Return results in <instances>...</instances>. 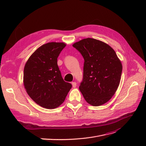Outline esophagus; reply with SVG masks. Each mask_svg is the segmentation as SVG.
Wrapping results in <instances>:
<instances>
[{"label":"esophagus","mask_w":146,"mask_h":146,"mask_svg":"<svg viewBox=\"0 0 146 146\" xmlns=\"http://www.w3.org/2000/svg\"><path fill=\"white\" fill-rule=\"evenodd\" d=\"M72 85L73 88H76L77 86V83L76 82H72Z\"/></svg>","instance_id":"34e87169"}]
</instances>
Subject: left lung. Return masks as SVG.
I'll return each instance as SVG.
<instances>
[{"instance_id": "left-lung-1", "label": "left lung", "mask_w": 146, "mask_h": 146, "mask_svg": "<svg viewBox=\"0 0 146 146\" xmlns=\"http://www.w3.org/2000/svg\"><path fill=\"white\" fill-rule=\"evenodd\" d=\"M85 62L79 90L87 102L94 107L107 103L115 94L122 65L115 51L107 43L88 38L73 44Z\"/></svg>"}]
</instances>
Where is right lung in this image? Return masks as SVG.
I'll use <instances>...</instances> for the list:
<instances>
[{
    "mask_svg": "<svg viewBox=\"0 0 146 146\" xmlns=\"http://www.w3.org/2000/svg\"><path fill=\"white\" fill-rule=\"evenodd\" d=\"M66 46L64 42H48L31 55L24 69L23 83L35 102L47 109L62 104L72 85L63 80L57 58Z\"/></svg>",
    "mask_w": 146,
    "mask_h": 146,
    "instance_id": "1",
    "label": "right lung"
}]
</instances>
